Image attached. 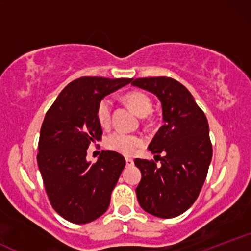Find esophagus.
<instances>
[{"mask_svg": "<svg viewBox=\"0 0 251 251\" xmlns=\"http://www.w3.org/2000/svg\"><path fill=\"white\" fill-rule=\"evenodd\" d=\"M133 164H134V162H133V159H132V158H126V165L132 166Z\"/></svg>", "mask_w": 251, "mask_h": 251, "instance_id": "34e87169", "label": "esophagus"}]
</instances>
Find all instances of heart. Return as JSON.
<instances>
[{
    "label": "heart",
    "mask_w": 251,
    "mask_h": 251,
    "mask_svg": "<svg viewBox=\"0 0 251 251\" xmlns=\"http://www.w3.org/2000/svg\"><path fill=\"white\" fill-rule=\"evenodd\" d=\"M125 100L138 116L146 117L151 112V100L142 92H129L125 96ZM97 117L100 125L103 126V127H107L111 124L112 100L109 98H105L100 101L99 106H98ZM142 144L143 139L140 137L134 134L124 133V132H113L106 139V146L109 150L125 155L133 154Z\"/></svg>",
    "instance_id": "obj_1"
}]
</instances>
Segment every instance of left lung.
<instances>
[{"mask_svg":"<svg viewBox=\"0 0 251 251\" xmlns=\"http://www.w3.org/2000/svg\"><path fill=\"white\" fill-rule=\"evenodd\" d=\"M132 85L159 99L164 123L148 148L159 165L157 160H134L142 172L138 201L155 217H177L195 203L208 175L212 158L208 119L188 88L175 79L142 77Z\"/></svg>","mask_w":251,"mask_h":251,"instance_id":"left-lung-1","label":"left lung"}]
</instances>
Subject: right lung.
<instances>
[{
    "label": "right lung",
    "mask_w": 251,
    "mask_h": 251,
    "mask_svg": "<svg viewBox=\"0 0 251 251\" xmlns=\"http://www.w3.org/2000/svg\"><path fill=\"white\" fill-rule=\"evenodd\" d=\"M132 79L83 76L68 83L46 113L40 131L37 165L53 209L75 224L106 212L125 168V158L101 151L97 163L86 159L89 144L101 139L97 117L101 100Z\"/></svg>",
    "instance_id": "right-lung-1"
}]
</instances>
